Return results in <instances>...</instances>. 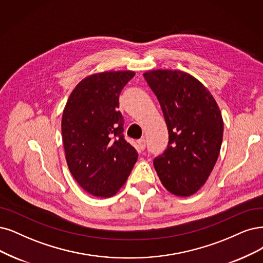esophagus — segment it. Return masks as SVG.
<instances>
[{
    "label": "esophagus",
    "instance_id": "esophagus-1",
    "mask_svg": "<svg viewBox=\"0 0 263 263\" xmlns=\"http://www.w3.org/2000/svg\"><path fill=\"white\" fill-rule=\"evenodd\" d=\"M139 146H140V148L142 149V151H144L145 149V147H146V141H145L144 139H141V140H139Z\"/></svg>",
    "mask_w": 263,
    "mask_h": 263
}]
</instances>
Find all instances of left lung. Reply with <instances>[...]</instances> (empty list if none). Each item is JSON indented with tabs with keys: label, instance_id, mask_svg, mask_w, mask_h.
Here are the masks:
<instances>
[{
	"label": "left lung",
	"instance_id": "left-lung-1",
	"mask_svg": "<svg viewBox=\"0 0 263 263\" xmlns=\"http://www.w3.org/2000/svg\"><path fill=\"white\" fill-rule=\"evenodd\" d=\"M143 76L157 96L169 133L167 149L154 160L155 170L168 192L189 197L206 183L218 160L221 110L207 87L187 72L157 69Z\"/></svg>",
	"mask_w": 263,
	"mask_h": 263
}]
</instances>
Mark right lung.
Returning <instances> with one entry per match:
<instances>
[{
  "label": "right lung",
  "mask_w": 263,
  "mask_h": 263,
  "mask_svg": "<svg viewBox=\"0 0 263 263\" xmlns=\"http://www.w3.org/2000/svg\"><path fill=\"white\" fill-rule=\"evenodd\" d=\"M131 70L96 72L72 90L63 111L62 135L67 166L77 183L100 198L111 197L128 180L138 160L123 139L119 95Z\"/></svg>",
  "instance_id": "add662e5"
}]
</instances>
